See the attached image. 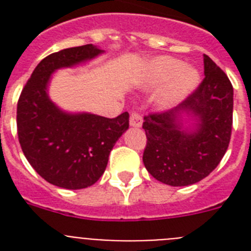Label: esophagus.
Segmentation results:
<instances>
[{
  "label": "esophagus",
  "instance_id": "obj_1",
  "mask_svg": "<svg viewBox=\"0 0 251 251\" xmlns=\"http://www.w3.org/2000/svg\"><path fill=\"white\" fill-rule=\"evenodd\" d=\"M142 115L139 114L138 112H132V114H130V118H129V124L132 126V127H136V128H139L142 126Z\"/></svg>",
  "mask_w": 251,
  "mask_h": 251
}]
</instances>
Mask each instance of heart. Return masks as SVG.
<instances>
[{
    "mask_svg": "<svg viewBox=\"0 0 251 251\" xmlns=\"http://www.w3.org/2000/svg\"><path fill=\"white\" fill-rule=\"evenodd\" d=\"M142 80L147 86L165 83L158 103L166 108L183 100L196 89L200 84V73L192 66H185L178 59L159 56L148 64Z\"/></svg>",
    "mask_w": 251,
    "mask_h": 251,
    "instance_id": "1",
    "label": "heart"
}]
</instances>
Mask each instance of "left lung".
<instances>
[{
  "mask_svg": "<svg viewBox=\"0 0 251 251\" xmlns=\"http://www.w3.org/2000/svg\"><path fill=\"white\" fill-rule=\"evenodd\" d=\"M203 77L192 94L175 109L145 117L147 146L143 163L159 182L188 186L217 167L229 147L232 127L234 90L229 77L203 55ZM197 123L185 130L182 114Z\"/></svg>",
  "mask_w": 251,
  "mask_h": 251,
  "instance_id": "8db88e82",
  "label": "left lung"
}]
</instances>
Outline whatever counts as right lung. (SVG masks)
Wrapping results in <instances>:
<instances>
[{"label": "right lung", "instance_id": "right-lung-1", "mask_svg": "<svg viewBox=\"0 0 251 251\" xmlns=\"http://www.w3.org/2000/svg\"><path fill=\"white\" fill-rule=\"evenodd\" d=\"M104 51L93 44L60 50L39 63L17 103V134L32 168L49 183L69 190L94 185L105 171L115 142L129 127V114L105 118L66 113L49 98L57 69L89 61Z\"/></svg>", "mask_w": 251, "mask_h": 251}]
</instances>
